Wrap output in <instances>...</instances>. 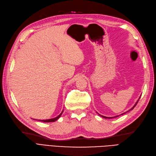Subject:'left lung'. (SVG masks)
I'll return each mask as SVG.
<instances>
[{
    "label": "left lung",
    "mask_w": 156,
    "mask_h": 156,
    "mask_svg": "<svg viewBox=\"0 0 156 156\" xmlns=\"http://www.w3.org/2000/svg\"><path fill=\"white\" fill-rule=\"evenodd\" d=\"M140 97H139V98L138 99V100H137V102H136V103H135V104L133 105V107L132 108H131V109H130L129 110H128V112H129V111H131V110L132 109H133L134 108H135V105H137V102H139V99H140ZM122 113V114H121V115H123V114H124V113ZM99 115H100V116H101V117H102L103 118H104V119H107V118H108V119H112V118H115V117H119V115H117V116H115V117H104V116H102V115H100V114H98Z\"/></svg>",
    "instance_id": "1"
}]
</instances>
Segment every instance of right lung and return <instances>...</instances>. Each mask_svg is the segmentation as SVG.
I'll list each match as a JSON object with an SVG mask.
<instances>
[{
    "label": "right lung",
    "mask_w": 156,
    "mask_h": 156,
    "mask_svg": "<svg viewBox=\"0 0 156 156\" xmlns=\"http://www.w3.org/2000/svg\"><path fill=\"white\" fill-rule=\"evenodd\" d=\"M63 112L60 113L58 117H55V118H53V119H47V120H39V121H41V122H55L56 120H57L60 117H61L62 114L63 113Z\"/></svg>",
    "instance_id": "1"
}]
</instances>
